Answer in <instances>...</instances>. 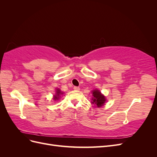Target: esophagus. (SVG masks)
<instances>
[{"label": "esophagus", "mask_w": 157, "mask_h": 157, "mask_svg": "<svg viewBox=\"0 0 157 157\" xmlns=\"http://www.w3.org/2000/svg\"><path fill=\"white\" fill-rule=\"evenodd\" d=\"M74 90H80V88L78 87V86H74Z\"/></svg>", "instance_id": "esophagus-1"}]
</instances>
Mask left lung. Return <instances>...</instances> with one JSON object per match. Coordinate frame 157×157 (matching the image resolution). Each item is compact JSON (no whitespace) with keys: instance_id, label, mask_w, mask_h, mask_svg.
<instances>
[{"instance_id":"obj_1","label":"left lung","mask_w":157,"mask_h":157,"mask_svg":"<svg viewBox=\"0 0 157 157\" xmlns=\"http://www.w3.org/2000/svg\"><path fill=\"white\" fill-rule=\"evenodd\" d=\"M92 95L93 98L92 99V103L93 104L96 105L98 107H100L104 105V103H105L106 99L105 97L101 94L99 92V90H95L92 91Z\"/></svg>"}]
</instances>
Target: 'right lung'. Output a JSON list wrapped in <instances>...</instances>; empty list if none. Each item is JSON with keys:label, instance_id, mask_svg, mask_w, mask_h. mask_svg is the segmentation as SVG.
<instances>
[{"label": "right lung", "instance_id": "obj_1", "mask_svg": "<svg viewBox=\"0 0 157 157\" xmlns=\"http://www.w3.org/2000/svg\"><path fill=\"white\" fill-rule=\"evenodd\" d=\"M61 94H63V92H61V91H60V90L57 89L56 90V94L54 95V100H56V99H58L59 98V96Z\"/></svg>", "mask_w": 157, "mask_h": 157}]
</instances>
